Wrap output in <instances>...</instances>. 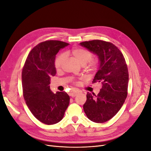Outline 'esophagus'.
<instances>
[{
  "mask_svg": "<svg viewBox=\"0 0 151 151\" xmlns=\"http://www.w3.org/2000/svg\"><path fill=\"white\" fill-rule=\"evenodd\" d=\"M78 93H79V92H78V91H71L70 93H69V94H70V96H71L72 97H75L76 96Z\"/></svg>",
  "mask_w": 151,
  "mask_h": 151,
  "instance_id": "esophagus-1",
  "label": "esophagus"
}]
</instances>
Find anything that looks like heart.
<instances>
[{"label": "heart", "instance_id": "obj_1", "mask_svg": "<svg viewBox=\"0 0 151 151\" xmlns=\"http://www.w3.org/2000/svg\"><path fill=\"white\" fill-rule=\"evenodd\" d=\"M71 53L81 65H85L86 69L89 72L96 70L99 65L98 58H93V53L84 48H74L72 49ZM65 55L63 53L59 54L55 60L54 65L57 70L61 68L65 60Z\"/></svg>", "mask_w": 151, "mask_h": 151}]
</instances>
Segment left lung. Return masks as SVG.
<instances>
[{
  "label": "left lung",
  "instance_id": "8db88e82",
  "mask_svg": "<svg viewBox=\"0 0 151 151\" xmlns=\"http://www.w3.org/2000/svg\"><path fill=\"white\" fill-rule=\"evenodd\" d=\"M80 45L98 56L99 68L92 83L102 84L98 95L87 93L84 111L90 120L106 122L120 110L127 96L129 71L125 59L110 42L94 40Z\"/></svg>",
  "mask_w": 151,
  "mask_h": 151
}]
</instances>
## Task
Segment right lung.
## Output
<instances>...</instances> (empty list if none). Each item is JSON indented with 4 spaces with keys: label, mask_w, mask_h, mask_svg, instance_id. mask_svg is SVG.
Segmentation results:
<instances>
[{
    "label": "right lung",
    "mask_w": 151,
    "mask_h": 151,
    "mask_svg": "<svg viewBox=\"0 0 151 151\" xmlns=\"http://www.w3.org/2000/svg\"><path fill=\"white\" fill-rule=\"evenodd\" d=\"M68 43L58 40L41 42L31 50L22 71L23 97L34 116L47 125L60 122L70 102L65 92L52 93L50 77L55 76L54 65L59 50Z\"/></svg>",
    "instance_id": "add662e5"
}]
</instances>
